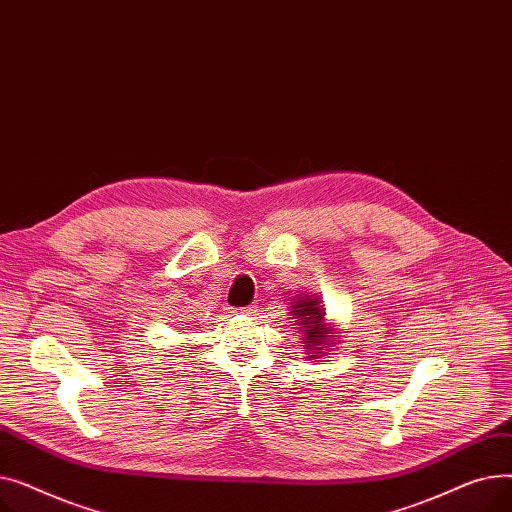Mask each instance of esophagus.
<instances>
[{
  "mask_svg": "<svg viewBox=\"0 0 512 512\" xmlns=\"http://www.w3.org/2000/svg\"><path fill=\"white\" fill-rule=\"evenodd\" d=\"M257 311V307L255 305H249V307H240V309H234V313H238V315H253Z\"/></svg>",
  "mask_w": 512,
  "mask_h": 512,
  "instance_id": "1",
  "label": "esophagus"
}]
</instances>
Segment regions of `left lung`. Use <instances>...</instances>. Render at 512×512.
<instances>
[{
  "label": "left lung",
  "instance_id": "1",
  "mask_svg": "<svg viewBox=\"0 0 512 512\" xmlns=\"http://www.w3.org/2000/svg\"><path fill=\"white\" fill-rule=\"evenodd\" d=\"M290 319L299 326L301 342L307 351L305 359H321L332 355V346L340 344L338 336L340 330L334 324L326 321V311L321 305V299L315 294H307V297H294V303L288 307Z\"/></svg>",
  "mask_w": 512,
  "mask_h": 512
}]
</instances>
